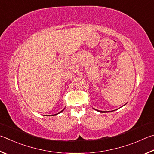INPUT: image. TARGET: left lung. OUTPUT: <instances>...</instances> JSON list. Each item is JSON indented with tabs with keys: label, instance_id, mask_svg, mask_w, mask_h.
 <instances>
[{
	"label": "left lung",
	"instance_id": "obj_1",
	"mask_svg": "<svg viewBox=\"0 0 154 154\" xmlns=\"http://www.w3.org/2000/svg\"><path fill=\"white\" fill-rule=\"evenodd\" d=\"M97 111H98V112H102V113H103V112H101V111H99V110H97Z\"/></svg>",
	"mask_w": 154,
	"mask_h": 154
}]
</instances>
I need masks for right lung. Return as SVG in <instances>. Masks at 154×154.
Returning <instances> with one entry per match:
<instances>
[{
	"mask_svg": "<svg viewBox=\"0 0 154 154\" xmlns=\"http://www.w3.org/2000/svg\"><path fill=\"white\" fill-rule=\"evenodd\" d=\"M63 110H62V111L61 112H63ZM61 112H59V113H61ZM59 113H58V114H59ZM55 115H57V114H55Z\"/></svg>",
	"mask_w": 154,
	"mask_h": 154,
	"instance_id": "right-lung-1",
	"label": "right lung"
}]
</instances>
